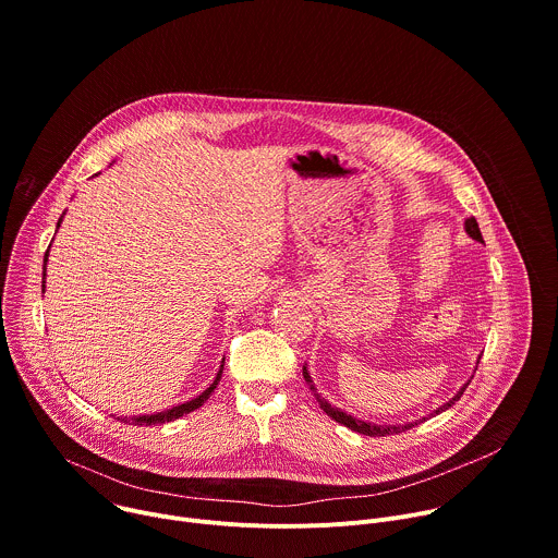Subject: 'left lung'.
<instances>
[{
    "label": "left lung",
    "mask_w": 558,
    "mask_h": 558,
    "mask_svg": "<svg viewBox=\"0 0 558 558\" xmlns=\"http://www.w3.org/2000/svg\"><path fill=\"white\" fill-rule=\"evenodd\" d=\"M465 231H468V235L470 238H474V241H480V243H484V238H482V231H480V225H476V220L474 218H468L465 220ZM480 360H482V355H480ZM480 360H476V364H480ZM476 371V368H474ZM302 375H304V379H306V384H308V388L313 390V395H315V400L320 402V409L329 415V417H333L338 424H344L347 428H351V430H355V433H360V435H368V437H386V435H397V433H404V430H411L413 426H417L420 422H426L428 417H422V420H415V422H407V424H395V426H384V424H371V422H364V420H357V417H353V415H349V413H344V411H340V409H336V407H331L325 397L317 392V388H315V384H313V379H311V375H308V371H306V366L302 368ZM470 384V381H468ZM468 384H463L459 390H457V395L452 397L450 402H446L444 407H439L437 411H433L430 415H439L441 411H448L454 402H459V397L463 395V390L468 388Z\"/></svg>",
    "instance_id": "left-lung-1"
}]
</instances>
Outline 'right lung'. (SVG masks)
Returning <instances> with one entry per match:
<instances>
[{
  "label": "right lung",
  "instance_id": "1",
  "mask_svg": "<svg viewBox=\"0 0 558 558\" xmlns=\"http://www.w3.org/2000/svg\"><path fill=\"white\" fill-rule=\"evenodd\" d=\"M59 225H61V218H59L57 227H59ZM46 263H48V252H46V256H44V280H41L44 284H41V289H46ZM222 366H225V357H222V364H220V368H218L214 381L209 384V388H205L201 395H196L194 400H190V402H185V404H179V407H174V409L161 411V413H154V415H134V417H117V420H121L123 424H132V426H156V424L174 422V420H179V417H183V415H187V413L201 409V407L209 400V395L214 392V388L218 386L220 375H222Z\"/></svg>",
  "mask_w": 558,
  "mask_h": 558
}]
</instances>
